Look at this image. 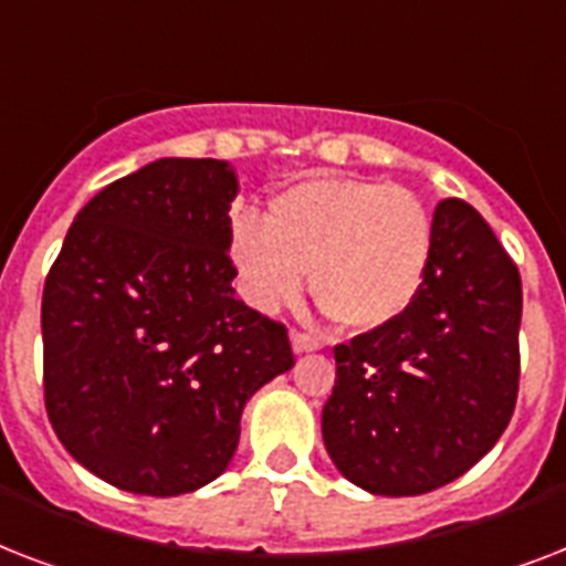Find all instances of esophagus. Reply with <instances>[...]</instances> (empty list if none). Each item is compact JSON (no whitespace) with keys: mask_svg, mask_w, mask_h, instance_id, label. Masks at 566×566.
Listing matches in <instances>:
<instances>
[{"mask_svg":"<svg viewBox=\"0 0 566 566\" xmlns=\"http://www.w3.org/2000/svg\"><path fill=\"white\" fill-rule=\"evenodd\" d=\"M293 353L302 355V353H314V349H319V340L314 335H308V332H293Z\"/></svg>","mask_w":566,"mask_h":566,"instance_id":"obj_1","label":"esophagus"}]
</instances>
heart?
I'll use <instances>...</instances> for the list:
<instances>
[{
    "label": "heart",
    "instance_id": "obj_1",
    "mask_svg": "<svg viewBox=\"0 0 566 566\" xmlns=\"http://www.w3.org/2000/svg\"><path fill=\"white\" fill-rule=\"evenodd\" d=\"M434 226L417 193L364 179H311L275 193L266 220L231 229L240 287L255 308L311 300L346 332L402 317L429 279Z\"/></svg>",
    "mask_w": 566,
    "mask_h": 566
}]
</instances>
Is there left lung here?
Instances as JSON below:
<instances>
[{
  "label": "left lung",
  "mask_w": 566,
  "mask_h": 566,
  "mask_svg": "<svg viewBox=\"0 0 566 566\" xmlns=\"http://www.w3.org/2000/svg\"><path fill=\"white\" fill-rule=\"evenodd\" d=\"M429 279L402 317L335 346L323 440L378 496L443 488L509 426L520 387L517 264L473 205L434 208Z\"/></svg>",
  "instance_id": "1"
}]
</instances>
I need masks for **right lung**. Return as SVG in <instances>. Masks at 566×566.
<instances>
[{"label":"right lung","instance_id":"1","mask_svg":"<svg viewBox=\"0 0 566 566\" xmlns=\"http://www.w3.org/2000/svg\"><path fill=\"white\" fill-rule=\"evenodd\" d=\"M238 179L161 158L84 205L43 287V396L66 452L108 484L179 496L229 467L240 413L293 367L287 328L234 296Z\"/></svg>","mask_w":566,"mask_h":566}]
</instances>
